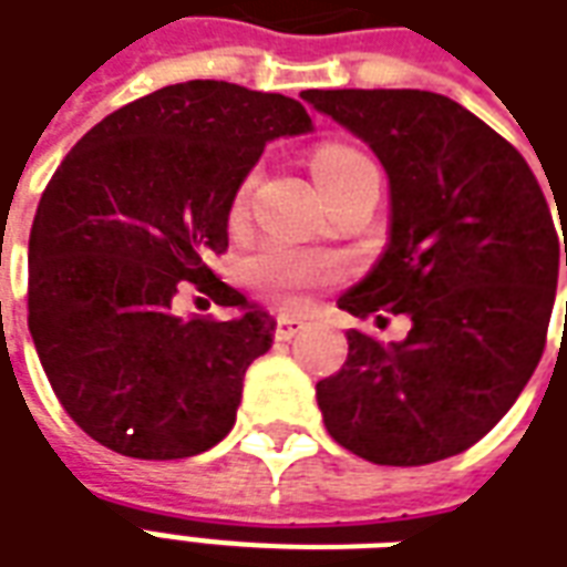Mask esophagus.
<instances>
[{
  "mask_svg": "<svg viewBox=\"0 0 567 567\" xmlns=\"http://www.w3.org/2000/svg\"><path fill=\"white\" fill-rule=\"evenodd\" d=\"M302 329H305V320L299 315H280V317H277L275 336L280 341H290V339H296V336H299Z\"/></svg>",
  "mask_w": 567,
  "mask_h": 567,
  "instance_id": "obj_1",
  "label": "esophagus"
}]
</instances>
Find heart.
<instances>
[{
  "mask_svg": "<svg viewBox=\"0 0 567 567\" xmlns=\"http://www.w3.org/2000/svg\"><path fill=\"white\" fill-rule=\"evenodd\" d=\"M369 158L363 152H357L351 146H341V143H327L315 152L311 158V171L317 176V186H332L344 176H351L360 167H369ZM244 198V192L238 195V204ZM332 277V262L320 252H302L292 250V247H280L271 244L252 256L247 262V280L252 287H259L268 296H292V292L305 290V287H315L320 280Z\"/></svg>",
  "mask_w": 567,
  "mask_h": 567,
  "instance_id": "heart-1",
  "label": "heart"
}]
</instances>
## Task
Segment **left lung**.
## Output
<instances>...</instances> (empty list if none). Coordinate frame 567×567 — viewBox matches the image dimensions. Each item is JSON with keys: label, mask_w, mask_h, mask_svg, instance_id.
Returning <instances> with one entry per match:
<instances>
[{"label": "left lung", "mask_w": 567, "mask_h": 567, "mask_svg": "<svg viewBox=\"0 0 567 567\" xmlns=\"http://www.w3.org/2000/svg\"><path fill=\"white\" fill-rule=\"evenodd\" d=\"M302 100L360 136L391 186L388 247L339 308L412 320L388 344L348 332L344 367L317 381L323 424L372 464L457 455L507 415L544 354L565 231L525 158L455 100L405 87Z\"/></svg>", "instance_id": "8db88e82"}]
</instances>
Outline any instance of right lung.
<instances>
[{"label": "right lung", "mask_w": 567, "mask_h": 567, "mask_svg": "<svg viewBox=\"0 0 567 567\" xmlns=\"http://www.w3.org/2000/svg\"><path fill=\"white\" fill-rule=\"evenodd\" d=\"M311 131L299 100L167 84L70 148L30 231V336L60 405L91 440L143 461L207 452L238 415L275 320L207 268L265 143ZM192 282L238 318L186 321Z\"/></svg>", "instance_id": "1"}]
</instances>
